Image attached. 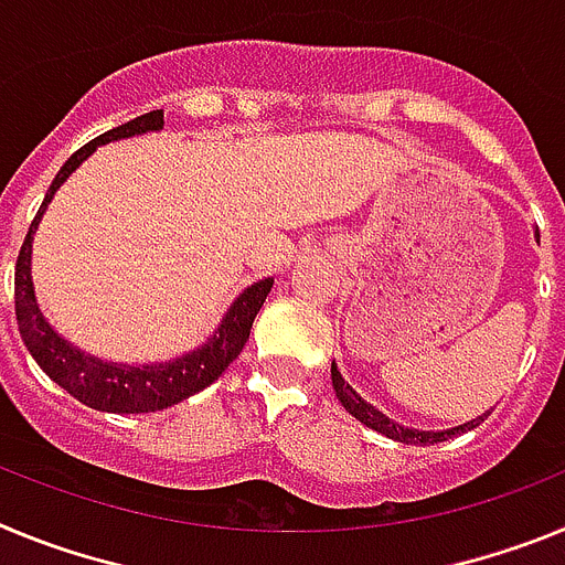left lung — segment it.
Wrapping results in <instances>:
<instances>
[{
	"label": "left lung",
	"mask_w": 565,
	"mask_h": 565,
	"mask_svg": "<svg viewBox=\"0 0 565 565\" xmlns=\"http://www.w3.org/2000/svg\"><path fill=\"white\" fill-rule=\"evenodd\" d=\"M537 239H541V234H537ZM331 382H333V391H337V398L342 402V407L348 413H351L353 418H359V422L364 424V427H371V430L382 433V436L393 438V441H402V444H416V447H430V444H438V441H447V438H456L461 436V433L472 430V427H478V424L483 422V418L489 416V413H483V416L472 418V422L467 424H458V427H450V430H413V427H404V424H396L393 418L384 416L382 411H376L373 404L364 402L362 396H359L356 391H353L351 384L344 382L342 373L337 371V362H331Z\"/></svg>",
	"instance_id": "8db88e82"
}]
</instances>
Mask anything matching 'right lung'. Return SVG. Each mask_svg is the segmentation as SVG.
Here are the masks:
<instances>
[{
	"label": "right lung",
	"mask_w": 565,
	"mask_h": 565,
	"mask_svg": "<svg viewBox=\"0 0 565 565\" xmlns=\"http://www.w3.org/2000/svg\"><path fill=\"white\" fill-rule=\"evenodd\" d=\"M154 129H163V109L138 115L132 121L98 135L89 143H84L78 152L70 154L67 163L58 169V174L50 183L42 209H39V214L30 223L28 237H24L22 252H19L17 259V277H13L19 333H22V342L30 351V356L36 359L39 367L58 387H64L70 396L102 413H154L163 411V407H172V404L183 402V398L209 387L239 356L243 344L248 342V333H252L254 317H257V311L263 308L274 286L271 277L254 282L252 288H246L234 299L232 308H228L223 322L206 344L158 364H118L89 356V353L78 351L76 344H70L67 339L58 337L53 326L42 317L36 291H33V277H30V254H33V234H36L44 209L53 201L56 189L87 161L89 154L96 152V147L109 141H121V138H132V135L154 132Z\"/></svg>",
	"instance_id": "obj_1"
}]
</instances>
